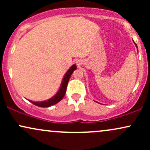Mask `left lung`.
Masks as SVG:
<instances>
[{
    "label": "left lung",
    "instance_id": "obj_1",
    "mask_svg": "<svg viewBox=\"0 0 150 150\" xmlns=\"http://www.w3.org/2000/svg\"><path fill=\"white\" fill-rule=\"evenodd\" d=\"M134 43H135V42H134ZM135 46H136V47H137V44H135ZM137 51H138V50H137Z\"/></svg>",
    "mask_w": 150,
    "mask_h": 150
}]
</instances>
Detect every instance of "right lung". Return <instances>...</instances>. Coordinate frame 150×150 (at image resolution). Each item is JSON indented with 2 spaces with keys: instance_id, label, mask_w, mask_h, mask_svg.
I'll return each mask as SVG.
<instances>
[{
  "instance_id": "1",
  "label": "right lung",
  "mask_w": 150,
  "mask_h": 150,
  "mask_svg": "<svg viewBox=\"0 0 150 150\" xmlns=\"http://www.w3.org/2000/svg\"><path fill=\"white\" fill-rule=\"evenodd\" d=\"M76 69L77 66L75 65H73L70 67V69L66 72L64 77H63L61 87H60L59 89H58V92L56 93L53 97H51V99L43 101H33L31 100L29 101H30L31 103H32L33 104L36 105V106H39V107H49V106H52V105L57 104V103L59 102L65 96V92H66L67 85H68V81H69L70 76H71V75L73 74L74 70H75Z\"/></svg>"
}]
</instances>
